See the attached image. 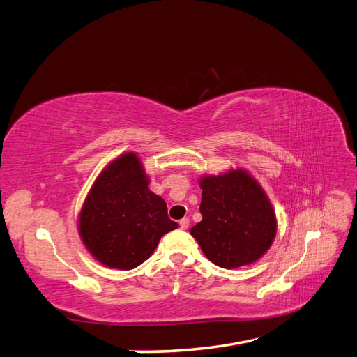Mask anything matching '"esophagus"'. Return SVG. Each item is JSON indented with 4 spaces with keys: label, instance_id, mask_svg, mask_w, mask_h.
<instances>
[{
    "label": "esophagus",
    "instance_id": "1",
    "mask_svg": "<svg viewBox=\"0 0 357 357\" xmlns=\"http://www.w3.org/2000/svg\"><path fill=\"white\" fill-rule=\"evenodd\" d=\"M180 228H181V229H188V228H189V219H188V218H183V219L180 220Z\"/></svg>",
    "mask_w": 357,
    "mask_h": 357
}]
</instances>
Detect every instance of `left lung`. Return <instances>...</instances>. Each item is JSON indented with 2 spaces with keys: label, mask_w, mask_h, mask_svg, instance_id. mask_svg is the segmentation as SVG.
Returning a JSON list of instances; mask_svg holds the SVG:
<instances>
[{
  "label": "left lung",
  "mask_w": 357,
  "mask_h": 357,
  "mask_svg": "<svg viewBox=\"0 0 357 357\" xmlns=\"http://www.w3.org/2000/svg\"><path fill=\"white\" fill-rule=\"evenodd\" d=\"M202 220L190 229L210 261L232 269L250 265L271 247L277 220L259 183L244 169L199 180Z\"/></svg>",
  "instance_id": "1"
}]
</instances>
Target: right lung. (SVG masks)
I'll return each instance as SVG.
<instances>
[{"label":"right lung","mask_w":357,"mask_h":357,"mask_svg":"<svg viewBox=\"0 0 357 357\" xmlns=\"http://www.w3.org/2000/svg\"><path fill=\"white\" fill-rule=\"evenodd\" d=\"M132 152L119 156L95 180L79 215V234L102 265L132 269L153 255L160 236L178 228L165 201L150 190Z\"/></svg>","instance_id":"obj_1"}]
</instances>
